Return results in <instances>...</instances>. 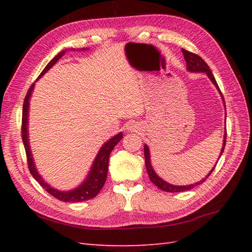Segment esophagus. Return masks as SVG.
Here are the masks:
<instances>
[{"instance_id": "esophagus-1", "label": "esophagus", "mask_w": 252, "mask_h": 252, "mask_svg": "<svg viewBox=\"0 0 252 252\" xmlns=\"http://www.w3.org/2000/svg\"><path fill=\"white\" fill-rule=\"evenodd\" d=\"M127 130L129 131H132V132H138L141 130V125L140 123H137L135 121H131L127 123Z\"/></svg>"}]
</instances>
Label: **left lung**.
I'll list each match as a JSON object with an SVG mask.
<instances>
[{"instance_id":"left-lung-1","label":"left lung","mask_w":252,"mask_h":252,"mask_svg":"<svg viewBox=\"0 0 252 252\" xmlns=\"http://www.w3.org/2000/svg\"><path fill=\"white\" fill-rule=\"evenodd\" d=\"M182 53H183L184 58L186 61L187 69H189V70L191 71V72H206L207 76L209 77V79L211 80L212 83L215 84L217 89L219 90V92L221 93L220 88H219L216 79H215V77H213V74L210 70V68H209V66L207 65V63L203 61L199 55L194 54V53L189 52V51H186L184 49L182 50ZM221 95H222V93H221ZM222 98H223V95H222ZM223 100H224V98H223ZM224 104H225V101H224ZM225 144H226V129H225V135H224L223 146H222V149H221L220 157L222 156V154L224 152V147H225ZM144 155H145V165H146L147 173L149 175V179H151L153 183L156 185L157 187H159L160 189L163 190V191H168V192H180V191H185V190H189L191 189H194L195 186L202 184L203 182H205L209 178V176H210V174L212 173V171L215 170V168L217 167V164H216L205 179H202L201 181L197 182V183H195V184H190V185H186V186H176V185H171V184L167 183V182H164L162 179H160L159 176L156 173H155V171H154L152 164H151V158H149V149L146 145L144 146Z\"/></svg>"}]
</instances>
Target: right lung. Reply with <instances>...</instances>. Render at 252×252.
I'll use <instances>...</instances> for the list:
<instances>
[{"label":"right lung","mask_w":252,"mask_h":252,"mask_svg":"<svg viewBox=\"0 0 252 252\" xmlns=\"http://www.w3.org/2000/svg\"><path fill=\"white\" fill-rule=\"evenodd\" d=\"M63 54H65V51L61 52L60 54L53 58V60L47 63V66L43 69V71L40 73L39 78L43 76L47 70H50V68H52V66L54 65V63H56V62L60 60ZM33 87L34 84H32L29 88L28 92H27L25 101H24V107H23V119H21V137H23V143H24L25 151L27 155V162H28V168H29L30 173L35 179L37 183L43 187L49 194H51L53 197L57 198L58 200L65 201V202H71V201L80 202V201L92 199V198H94L95 196H97L99 190L103 189V186L106 182V178H107V172H108L109 155L112 149H114V147L121 141L122 133H119V134H117L116 136L110 138L108 142L105 143L104 145L101 146L100 151L98 152L97 156H96L94 160V163L92 165V169L90 171V174L88 175L87 180L84 181V183L82 185H80L76 189L70 190V191H60L55 189H53V187H51L49 184H46L43 181V179L40 176V174L37 173V171L34 167L33 159H32V156H31L30 147H29L28 129H27V125H28V123L27 122H28L29 98H30L32 90H33Z\"/></svg>","instance_id":"1"}]
</instances>
